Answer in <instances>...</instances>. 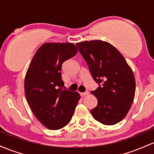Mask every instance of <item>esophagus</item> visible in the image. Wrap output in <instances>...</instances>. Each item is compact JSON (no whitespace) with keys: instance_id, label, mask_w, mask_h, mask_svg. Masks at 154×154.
<instances>
[{"instance_id":"34e87169","label":"esophagus","mask_w":154,"mask_h":154,"mask_svg":"<svg viewBox=\"0 0 154 154\" xmlns=\"http://www.w3.org/2000/svg\"><path fill=\"white\" fill-rule=\"evenodd\" d=\"M88 94H89V93H88V92H85V93H80V95L82 97L85 96V95H88Z\"/></svg>"}]
</instances>
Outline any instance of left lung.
<instances>
[{
  "instance_id": "8db88e82",
  "label": "left lung",
  "mask_w": 154,
  "mask_h": 154,
  "mask_svg": "<svg viewBox=\"0 0 154 154\" xmlns=\"http://www.w3.org/2000/svg\"><path fill=\"white\" fill-rule=\"evenodd\" d=\"M100 86L91 93L98 104L91 111L95 120L114 125L128 114L135 94V80L131 67L114 45L102 40L76 44Z\"/></svg>"
}]
</instances>
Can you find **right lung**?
Returning <instances> with one entry per match:
<instances>
[{"label": "right lung", "mask_w": 154, "mask_h": 154, "mask_svg": "<svg viewBox=\"0 0 154 154\" xmlns=\"http://www.w3.org/2000/svg\"><path fill=\"white\" fill-rule=\"evenodd\" d=\"M77 52L73 43H44L35 53L26 72V99L35 117L49 130L66 126L80 99L77 92L63 89L61 74L62 63Z\"/></svg>", "instance_id": "1"}]
</instances>
